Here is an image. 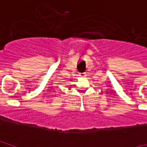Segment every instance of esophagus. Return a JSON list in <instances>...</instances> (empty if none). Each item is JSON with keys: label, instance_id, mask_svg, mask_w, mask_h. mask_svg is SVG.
Here are the masks:
<instances>
[{"label": "esophagus", "instance_id": "esophagus-1", "mask_svg": "<svg viewBox=\"0 0 147 147\" xmlns=\"http://www.w3.org/2000/svg\"><path fill=\"white\" fill-rule=\"evenodd\" d=\"M79 76H81V77H84V76H85V74L84 72H83V73L80 72V73H79Z\"/></svg>", "mask_w": 147, "mask_h": 147}]
</instances>
